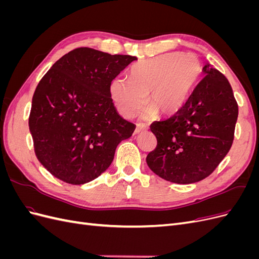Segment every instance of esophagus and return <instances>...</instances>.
I'll use <instances>...</instances> for the list:
<instances>
[{"label":"esophagus","instance_id":"esophagus-1","mask_svg":"<svg viewBox=\"0 0 259 259\" xmlns=\"http://www.w3.org/2000/svg\"><path fill=\"white\" fill-rule=\"evenodd\" d=\"M148 130V127L146 126H140V125H137V127L135 130V134H140V133L146 132Z\"/></svg>","mask_w":259,"mask_h":259}]
</instances>
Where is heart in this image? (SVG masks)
I'll return each instance as SVG.
<instances>
[{"label":"heart","instance_id":"obj_1","mask_svg":"<svg viewBox=\"0 0 259 259\" xmlns=\"http://www.w3.org/2000/svg\"><path fill=\"white\" fill-rule=\"evenodd\" d=\"M200 74L198 58L192 54L170 53L140 61L131 68L130 79L115 77L110 95L115 108L124 117H134L146 105L143 114L151 117L155 111L174 114L185 105Z\"/></svg>","mask_w":259,"mask_h":259}]
</instances>
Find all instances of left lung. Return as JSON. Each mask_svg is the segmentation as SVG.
<instances>
[{"label":"left lung","instance_id":"1","mask_svg":"<svg viewBox=\"0 0 259 259\" xmlns=\"http://www.w3.org/2000/svg\"><path fill=\"white\" fill-rule=\"evenodd\" d=\"M203 73L183 108L150 126L158 145L147 155V164L170 183L187 185L206 178L232 146L239 109L230 83L209 64Z\"/></svg>","mask_w":259,"mask_h":259}]
</instances>
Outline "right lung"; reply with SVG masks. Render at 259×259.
<instances>
[{
  "label": "right lung",
  "instance_id": "obj_1",
  "mask_svg": "<svg viewBox=\"0 0 259 259\" xmlns=\"http://www.w3.org/2000/svg\"><path fill=\"white\" fill-rule=\"evenodd\" d=\"M89 48L73 50L37 84L29 130L37 160L62 182L83 185L110 166L135 125L117 113L110 84L132 61Z\"/></svg>",
  "mask_w": 259,
  "mask_h": 259
}]
</instances>
